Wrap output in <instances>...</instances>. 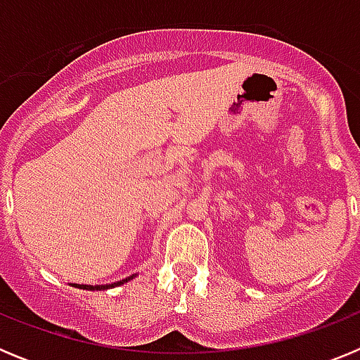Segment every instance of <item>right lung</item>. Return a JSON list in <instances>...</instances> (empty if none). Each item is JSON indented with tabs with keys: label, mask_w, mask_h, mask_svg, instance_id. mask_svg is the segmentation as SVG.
Instances as JSON below:
<instances>
[{
	"label": "right lung",
	"mask_w": 360,
	"mask_h": 360,
	"mask_svg": "<svg viewBox=\"0 0 360 360\" xmlns=\"http://www.w3.org/2000/svg\"><path fill=\"white\" fill-rule=\"evenodd\" d=\"M131 278H133V276H131ZM131 278H126V279H122V281H117L113 287H117V285H122V283H126L128 279H131ZM75 287L84 288V290H104V288H108V287H91V285H75Z\"/></svg>",
	"instance_id": "right-lung-1"
}]
</instances>
